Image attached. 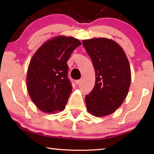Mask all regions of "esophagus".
Instances as JSON below:
<instances>
[{
	"mask_svg": "<svg viewBox=\"0 0 154 154\" xmlns=\"http://www.w3.org/2000/svg\"><path fill=\"white\" fill-rule=\"evenodd\" d=\"M81 80H77V81H75V84H76V85H80V84H81Z\"/></svg>",
	"mask_w": 154,
	"mask_h": 154,
	"instance_id": "34e87169",
	"label": "esophagus"
}]
</instances>
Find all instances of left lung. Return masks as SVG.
Listing matches in <instances>:
<instances>
[{"label":"left lung","instance_id":"1","mask_svg":"<svg viewBox=\"0 0 154 154\" xmlns=\"http://www.w3.org/2000/svg\"><path fill=\"white\" fill-rule=\"evenodd\" d=\"M95 71V84L85 96L88 112L101 117L111 114L122 104L131 83L129 62L123 48L111 39L83 41Z\"/></svg>","mask_w":154,"mask_h":154}]
</instances>
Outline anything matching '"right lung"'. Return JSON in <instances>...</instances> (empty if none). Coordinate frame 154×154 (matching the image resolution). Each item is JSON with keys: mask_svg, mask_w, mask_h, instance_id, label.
<instances>
[{"mask_svg": "<svg viewBox=\"0 0 154 154\" xmlns=\"http://www.w3.org/2000/svg\"><path fill=\"white\" fill-rule=\"evenodd\" d=\"M81 43L73 37L57 36L40 47L29 63L26 87L35 106L45 113L64 110L72 91L66 62Z\"/></svg>", "mask_w": 154, "mask_h": 154, "instance_id": "obj_1", "label": "right lung"}]
</instances>
